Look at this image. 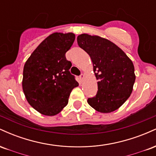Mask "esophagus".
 <instances>
[{
  "instance_id": "obj_1",
  "label": "esophagus",
  "mask_w": 156,
  "mask_h": 156,
  "mask_svg": "<svg viewBox=\"0 0 156 156\" xmlns=\"http://www.w3.org/2000/svg\"><path fill=\"white\" fill-rule=\"evenodd\" d=\"M84 77H85V76H84L83 74H81V75H80V77H79V78H80V80H83V78H84Z\"/></svg>"
}]
</instances>
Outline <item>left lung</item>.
I'll use <instances>...</instances> for the list:
<instances>
[{
  "instance_id": "obj_1",
  "label": "left lung",
  "mask_w": 156,
  "mask_h": 156,
  "mask_svg": "<svg viewBox=\"0 0 156 156\" xmlns=\"http://www.w3.org/2000/svg\"><path fill=\"white\" fill-rule=\"evenodd\" d=\"M80 48L90 56L98 82L96 96L89 105L101 113L114 112L125 103L133 91L134 66L125 52L108 39L82 34L77 37Z\"/></svg>"
}]
</instances>
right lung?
I'll use <instances>...</instances> for the list:
<instances>
[{"label":"right lung","instance_id":"1","mask_svg":"<svg viewBox=\"0 0 156 156\" xmlns=\"http://www.w3.org/2000/svg\"><path fill=\"white\" fill-rule=\"evenodd\" d=\"M76 39L73 33L55 32L39 44L23 68V90L28 103L45 116L58 114L67 105L78 83L70 74L65 53Z\"/></svg>","mask_w":156,"mask_h":156}]
</instances>
